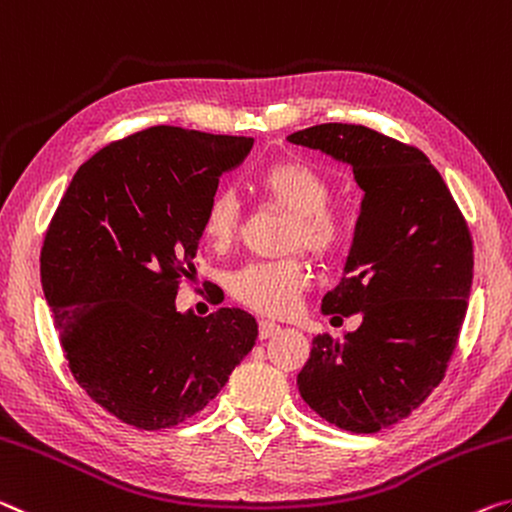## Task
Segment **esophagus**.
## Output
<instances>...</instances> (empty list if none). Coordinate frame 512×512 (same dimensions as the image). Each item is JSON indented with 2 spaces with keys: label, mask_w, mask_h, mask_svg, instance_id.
Returning <instances> with one entry per match:
<instances>
[{
  "label": "esophagus",
  "mask_w": 512,
  "mask_h": 512,
  "mask_svg": "<svg viewBox=\"0 0 512 512\" xmlns=\"http://www.w3.org/2000/svg\"><path fill=\"white\" fill-rule=\"evenodd\" d=\"M279 331H281V326L270 322V320H261V322H258V338H261V340L272 338V335H276Z\"/></svg>",
  "instance_id": "34e87169"
}]
</instances>
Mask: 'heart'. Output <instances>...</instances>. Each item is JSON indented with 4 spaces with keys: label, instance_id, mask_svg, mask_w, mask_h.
Here are the masks:
<instances>
[{
    "label": "heart",
    "instance_id": "heart-1",
    "mask_svg": "<svg viewBox=\"0 0 512 512\" xmlns=\"http://www.w3.org/2000/svg\"><path fill=\"white\" fill-rule=\"evenodd\" d=\"M258 188L276 206L292 213L286 245L304 247L317 258H331L345 240V220L326 204L329 183L311 165L283 158L265 167L256 177ZM240 201L231 190H217L201 215V236L215 249H229L238 238ZM311 283L304 261L251 263L233 276L231 292L251 311L283 317L295 311L301 292Z\"/></svg>",
    "mask_w": 512,
    "mask_h": 512
}]
</instances>
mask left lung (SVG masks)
<instances>
[{"label":"left lung","mask_w":512,"mask_h":512,"mask_svg":"<svg viewBox=\"0 0 512 512\" xmlns=\"http://www.w3.org/2000/svg\"><path fill=\"white\" fill-rule=\"evenodd\" d=\"M288 140L347 163L365 192L345 276L322 299L324 315L360 313L363 322L342 340L317 335L299 395L338 429L376 433L445 379L472 288V236L417 147L338 122Z\"/></svg>","instance_id":"8db88e82"}]
</instances>
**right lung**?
I'll use <instances>...</instances> for the list:
<instances>
[{"mask_svg":"<svg viewBox=\"0 0 512 512\" xmlns=\"http://www.w3.org/2000/svg\"><path fill=\"white\" fill-rule=\"evenodd\" d=\"M254 138L179 127L133 133L83 163L40 251V281L74 379L124 424L161 431L208 406L251 347L240 308L179 313L201 215Z\"/></svg>","mask_w":512,"mask_h":512,"instance_id":"obj_1","label":"right lung"}]
</instances>
